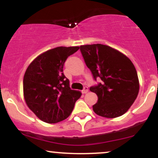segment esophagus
<instances>
[{
	"instance_id": "obj_1",
	"label": "esophagus",
	"mask_w": 158,
	"mask_h": 158,
	"mask_svg": "<svg viewBox=\"0 0 158 158\" xmlns=\"http://www.w3.org/2000/svg\"><path fill=\"white\" fill-rule=\"evenodd\" d=\"M88 87L85 86V88H83V90H81V93H82V94H86V93H88Z\"/></svg>"
}]
</instances>
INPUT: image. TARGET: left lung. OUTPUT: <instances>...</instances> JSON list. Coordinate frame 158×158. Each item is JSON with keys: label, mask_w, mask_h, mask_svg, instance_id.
<instances>
[{"label": "left lung", "mask_w": 158, "mask_h": 158, "mask_svg": "<svg viewBox=\"0 0 158 158\" xmlns=\"http://www.w3.org/2000/svg\"><path fill=\"white\" fill-rule=\"evenodd\" d=\"M80 51L94 80L101 79L90 88L98 97L94 111L106 118L122 116L138 95L139 85L135 65L124 54L107 45H81Z\"/></svg>", "instance_id": "8db88e82"}]
</instances>
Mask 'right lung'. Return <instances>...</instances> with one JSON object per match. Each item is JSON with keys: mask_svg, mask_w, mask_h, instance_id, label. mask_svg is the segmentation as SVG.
<instances>
[{"mask_svg": "<svg viewBox=\"0 0 158 158\" xmlns=\"http://www.w3.org/2000/svg\"><path fill=\"white\" fill-rule=\"evenodd\" d=\"M79 47H58L43 52L28 66L23 80L27 106L41 120L56 123L70 116L81 94L71 90L63 73L65 61Z\"/></svg>", "mask_w": 158, "mask_h": 158, "instance_id": "1", "label": "right lung"}]
</instances>
